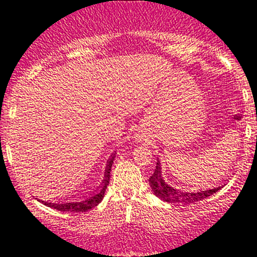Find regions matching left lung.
Listing matches in <instances>:
<instances>
[{
  "label": "left lung",
  "mask_w": 257,
  "mask_h": 257,
  "mask_svg": "<svg viewBox=\"0 0 257 257\" xmlns=\"http://www.w3.org/2000/svg\"><path fill=\"white\" fill-rule=\"evenodd\" d=\"M149 184H151L153 193L158 198L167 202V203H178V205L179 203L190 205V203H194V202H198L201 199L212 196L213 193H216L220 189V187L213 188V189L201 190V192H184V190L176 189L163 180L162 167H161L160 161H157L156 170L149 178Z\"/></svg>",
  "instance_id": "8db88e82"
}]
</instances>
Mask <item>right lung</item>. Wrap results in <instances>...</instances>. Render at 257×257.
<instances>
[{
	"mask_svg": "<svg viewBox=\"0 0 257 257\" xmlns=\"http://www.w3.org/2000/svg\"><path fill=\"white\" fill-rule=\"evenodd\" d=\"M114 157H115V153H113L112 157L109 158L101 187L99 188V190H97L95 194L90 196L88 198L79 202H65V203H51V202H45V201H40V202H42V203H44L45 206H47V207L54 208V210L69 211V212H85V211H88V210H91V208L96 207V206L101 202V199H103L104 193H105L106 187H108L109 178H110V169H112Z\"/></svg>",
	"mask_w": 257,
	"mask_h": 257,
	"instance_id": "right-lung-1",
	"label": "right lung"
}]
</instances>
